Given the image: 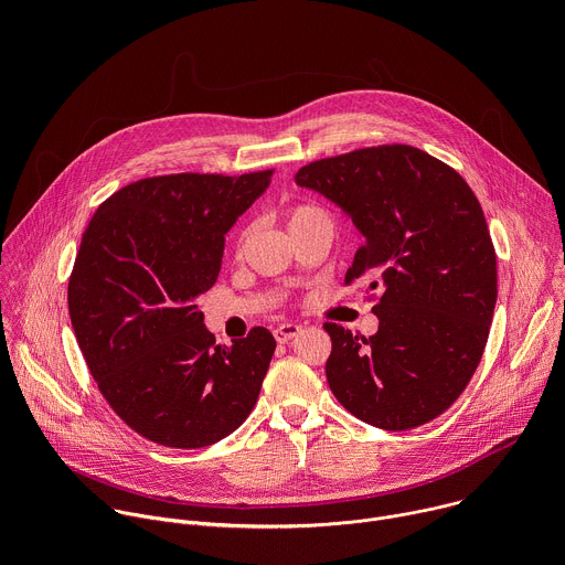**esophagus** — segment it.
<instances>
[{"label":"esophagus","instance_id":"34e87169","mask_svg":"<svg viewBox=\"0 0 565 565\" xmlns=\"http://www.w3.org/2000/svg\"><path fill=\"white\" fill-rule=\"evenodd\" d=\"M299 333H301V327H299V324H292V321H286V324H279V327L273 331V335H275V340H277L279 344L290 342V340L297 338Z\"/></svg>","mask_w":565,"mask_h":565}]
</instances>
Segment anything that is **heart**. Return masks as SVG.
<instances>
[{
	"label": "heart",
	"mask_w": 565,
	"mask_h": 565,
	"mask_svg": "<svg viewBox=\"0 0 565 565\" xmlns=\"http://www.w3.org/2000/svg\"><path fill=\"white\" fill-rule=\"evenodd\" d=\"M310 214H317V210H312V207H297V210H292V212H290V218H288V223H292V221H299V218H303V216H310Z\"/></svg>",
	"instance_id": "obj_1"
}]
</instances>
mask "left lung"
I'll return each instance as SVG.
<instances>
[{
  "mask_svg": "<svg viewBox=\"0 0 565 565\" xmlns=\"http://www.w3.org/2000/svg\"><path fill=\"white\" fill-rule=\"evenodd\" d=\"M295 183L351 218L364 244L347 284L366 277L380 290L375 335L324 324L333 395L380 429L434 420L471 380L497 306V253L478 199L458 172L409 145L315 160Z\"/></svg>",
  "mask_w": 565,
  "mask_h": 565,
  "instance_id": "8db88e82",
  "label": "left lung"
}]
</instances>
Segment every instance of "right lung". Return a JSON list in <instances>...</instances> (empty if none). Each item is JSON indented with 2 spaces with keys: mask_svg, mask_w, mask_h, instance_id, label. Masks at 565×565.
Listing matches in <instances>:
<instances>
[{
  "mask_svg": "<svg viewBox=\"0 0 565 565\" xmlns=\"http://www.w3.org/2000/svg\"><path fill=\"white\" fill-rule=\"evenodd\" d=\"M273 172L136 181L92 216L68 279V315L111 409L151 443L199 449L244 423L275 353L268 329L221 347L199 297L221 273L225 234Z\"/></svg>",
  "mask_w": 565,
  "mask_h": 565,
  "instance_id": "1",
  "label": "right lung"
}]
</instances>
